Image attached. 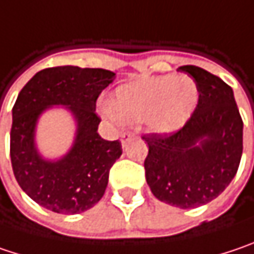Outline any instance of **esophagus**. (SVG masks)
<instances>
[{
  "mask_svg": "<svg viewBox=\"0 0 254 254\" xmlns=\"http://www.w3.org/2000/svg\"><path fill=\"white\" fill-rule=\"evenodd\" d=\"M133 136V133L132 132H124V133H121V138H122V145H127V142Z\"/></svg>",
  "mask_w": 254,
  "mask_h": 254,
  "instance_id": "34e87169",
  "label": "esophagus"
}]
</instances>
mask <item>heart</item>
<instances>
[{"label":"heart","instance_id":"1","mask_svg":"<svg viewBox=\"0 0 254 254\" xmlns=\"http://www.w3.org/2000/svg\"><path fill=\"white\" fill-rule=\"evenodd\" d=\"M198 97V86L190 76L165 74L119 87L103 112L127 122L146 121L152 130L170 133L190 119Z\"/></svg>","mask_w":254,"mask_h":254}]
</instances>
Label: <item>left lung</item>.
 Wrapping results in <instances>:
<instances>
[{"mask_svg": "<svg viewBox=\"0 0 254 254\" xmlns=\"http://www.w3.org/2000/svg\"><path fill=\"white\" fill-rule=\"evenodd\" d=\"M198 86V103L184 127L149 133L145 177L159 201L195 208L218 197L231 183L243 152V121L231 87L197 66L180 67Z\"/></svg>", "mask_w": 254, "mask_h": 254, "instance_id": "obj_1", "label": "left lung"}]
</instances>
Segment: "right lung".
Masks as SVG:
<instances>
[{"label":"right lung","mask_w":254,"mask_h":254,"mask_svg":"<svg viewBox=\"0 0 254 254\" xmlns=\"http://www.w3.org/2000/svg\"><path fill=\"white\" fill-rule=\"evenodd\" d=\"M105 68L59 66L38 71L18 93L12 108L9 155L17 183L41 207L59 214L92 208L105 194L109 171L122 155L119 141L97 133L96 100L113 82ZM53 104H64L78 121L73 148L60 161H46L34 146L38 116Z\"/></svg>","instance_id":"obj_1"}]
</instances>
